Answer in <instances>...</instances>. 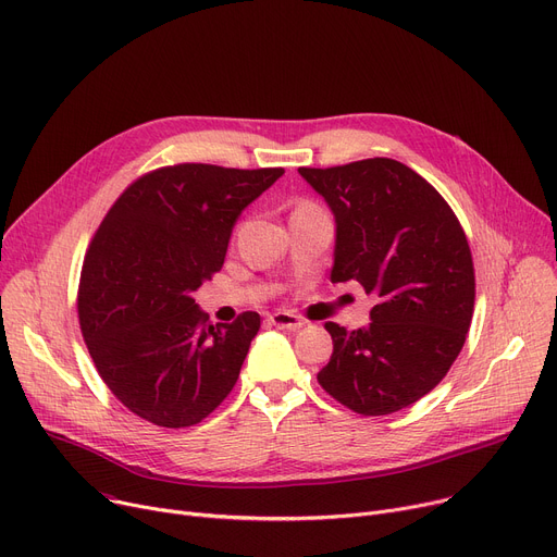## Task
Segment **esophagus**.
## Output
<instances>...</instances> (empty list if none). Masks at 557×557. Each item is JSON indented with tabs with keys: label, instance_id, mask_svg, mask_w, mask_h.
<instances>
[{
	"label": "esophagus",
	"instance_id": "1",
	"mask_svg": "<svg viewBox=\"0 0 557 557\" xmlns=\"http://www.w3.org/2000/svg\"><path fill=\"white\" fill-rule=\"evenodd\" d=\"M270 323L276 325V329H281V331H299L304 325V319L297 317V314H292V312L278 310V312L270 314Z\"/></svg>",
	"mask_w": 557,
	"mask_h": 557
}]
</instances>
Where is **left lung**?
I'll list each match as a JSON object with an SVG mask.
<instances>
[{
  "label": "left lung",
  "instance_id": "obj_1",
  "mask_svg": "<svg viewBox=\"0 0 557 557\" xmlns=\"http://www.w3.org/2000/svg\"><path fill=\"white\" fill-rule=\"evenodd\" d=\"M335 215L333 283L375 299L371 323L325 321L333 355L317 380L344 407L384 416L420 400L459 357L474 310L463 228L441 193L386 157L299 169Z\"/></svg>",
  "mask_w": 557,
  "mask_h": 557
}]
</instances>
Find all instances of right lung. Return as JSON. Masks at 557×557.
I'll list each match as a JSON object with an SVG mask.
<instances>
[{
    "instance_id": "add662e5",
    "label": "right lung",
    "mask_w": 557,
    "mask_h": 557,
    "mask_svg": "<svg viewBox=\"0 0 557 557\" xmlns=\"http://www.w3.org/2000/svg\"><path fill=\"white\" fill-rule=\"evenodd\" d=\"M285 171L159 169L123 190L87 249L78 317L112 394L159 428H190L234 388L258 312L211 325L195 304L240 213Z\"/></svg>"
}]
</instances>
